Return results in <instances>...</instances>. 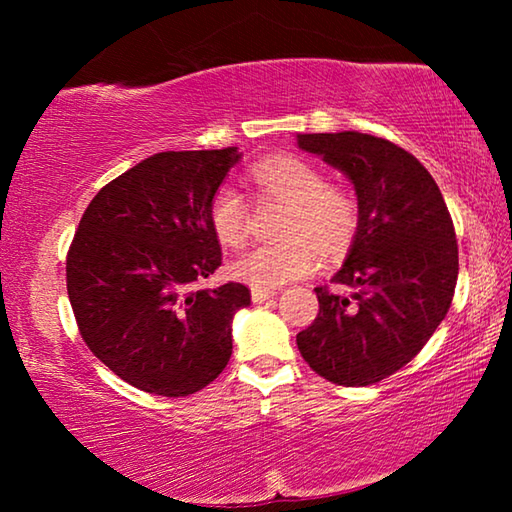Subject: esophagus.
<instances>
[{"label":"esophagus","mask_w":512,"mask_h":512,"mask_svg":"<svg viewBox=\"0 0 512 512\" xmlns=\"http://www.w3.org/2000/svg\"><path fill=\"white\" fill-rule=\"evenodd\" d=\"M277 291H266V289H253L250 291V298H253V302H264L268 298H273Z\"/></svg>","instance_id":"1"}]
</instances>
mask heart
Instances as JSON below:
<instances>
[{
    "instance_id": "1",
    "label": "heart",
    "mask_w": 512,
    "mask_h": 512,
    "mask_svg": "<svg viewBox=\"0 0 512 512\" xmlns=\"http://www.w3.org/2000/svg\"><path fill=\"white\" fill-rule=\"evenodd\" d=\"M253 183L266 194L291 201L287 241L259 244L232 262V275L253 289L275 291L282 284L309 275L318 266V249L339 253L350 244L357 228V203L343 189L327 185L325 173L298 155L277 153L257 162ZM210 228L223 246H239L248 235V207L237 187L216 189L210 210Z\"/></svg>"
}]
</instances>
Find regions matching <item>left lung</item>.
Masks as SVG:
<instances>
[{
    "label": "left lung",
    "mask_w": 512,
    "mask_h": 512,
    "mask_svg": "<svg viewBox=\"0 0 512 512\" xmlns=\"http://www.w3.org/2000/svg\"><path fill=\"white\" fill-rule=\"evenodd\" d=\"M354 185L357 232L334 284L316 287L318 316L296 336L302 359L339 386H370L406 366L443 323L458 277L452 216L418 158L375 135L300 133Z\"/></svg>",
    "instance_id": "8db88e82"
}]
</instances>
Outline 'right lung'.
Wrapping results in <instances>:
<instances>
[{
  "instance_id": "obj_1",
  "label": "right lung",
  "mask_w": 512,
  "mask_h": 512,
  "mask_svg": "<svg viewBox=\"0 0 512 512\" xmlns=\"http://www.w3.org/2000/svg\"><path fill=\"white\" fill-rule=\"evenodd\" d=\"M241 160L237 146L167 151L92 198L67 253V296L94 357L144 393L185 397L221 375L239 282L194 289L221 266L210 201Z\"/></svg>"
}]
</instances>
